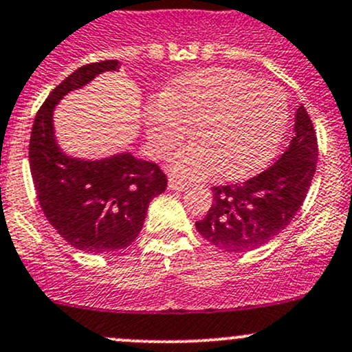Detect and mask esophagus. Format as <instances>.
I'll use <instances>...</instances> for the list:
<instances>
[{
    "mask_svg": "<svg viewBox=\"0 0 352 352\" xmlns=\"http://www.w3.org/2000/svg\"><path fill=\"white\" fill-rule=\"evenodd\" d=\"M187 187H188L187 182H184V180L177 179V177H170V180H168V188H170V190L180 192V190H186Z\"/></svg>",
    "mask_w": 352,
    "mask_h": 352,
    "instance_id": "34e87169",
    "label": "esophagus"
}]
</instances>
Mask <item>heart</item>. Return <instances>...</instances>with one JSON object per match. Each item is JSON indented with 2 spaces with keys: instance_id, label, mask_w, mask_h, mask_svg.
I'll list each match as a JSON object with an SVG mask.
<instances>
[{
  "instance_id": "b5f03b06",
  "label": "heart",
  "mask_w": 352,
  "mask_h": 352,
  "mask_svg": "<svg viewBox=\"0 0 352 352\" xmlns=\"http://www.w3.org/2000/svg\"><path fill=\"white\" fill-rule=\"evenodd\" d=\"M287 120V98L276 84L224 67L187 74L146 109L148 138L158 155L172 151L194 126L197 142L170 162L173 172L188 179L217 170L224 179L258 172L280 145Z\"/></svg>"
}]
</instances>
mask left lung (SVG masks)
<instances>
[{"mask_svg": "<svg viewBox=\"0 0 352 352\" xmlns=\"http://www.w3.org/2000/svg\"><path fill=\"white\" fill-rule=\"evenodd\" d=\"M317 136L303 106L295 113L294 136L278 160L250 180L212 187V206L195 223L219 250L246 253L272 241L298 212L317 166Z\"/></svg>", "mask_w": 352, "mask_h": 352, "instance_id": "obj_1", "label": "left lung"}]
</instances>
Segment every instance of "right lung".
<instances>
[{"label":"right lung","mask_w":352,"mask_h":352,"mask_svg":"<svg viewBox=\"0 0 352 352\" xmlns=\"http://www.w3.org/2000/svg\"><path fill=\"white\" fill-rule=\"evenodd\" d=\"M118 69V60H102L74 70L45 99L30 136V172L40 207L58 234L86 253H113L129 246L142 231L151 199L166 188L160 166L128 151L82 160L57 145L55 106L99 74Z\"/></svg>","instance_id":"right-lung-1"}]
</instances>
